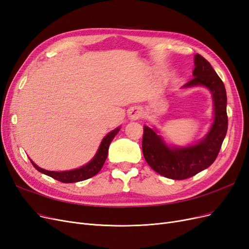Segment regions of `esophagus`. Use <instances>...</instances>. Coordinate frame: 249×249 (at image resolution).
<instances>
[{
  "label": "esophagus",
  "mask_w": 249,
  "mask_h": 249,
  "mask_svg": "<svg viewBox=\"0 0 249 249\" xmlns=\"http://www.w3.org/2000/svg\"><path fill=\"white\" fill-rule=\"evenodd\" d=\"M142 117V109L140 107H133L129 110V118L131 120H138Z\"/></svg>",
  "instance_id": "obj_1"
}]
</instances>
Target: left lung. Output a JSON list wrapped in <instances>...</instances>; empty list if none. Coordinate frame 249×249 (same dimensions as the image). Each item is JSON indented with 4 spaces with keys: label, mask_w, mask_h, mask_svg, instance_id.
<instances>
[{
    "label": "left lung",
    "mask_w": 249,
    "mask_h": 249,
    "mask_svg": "<svg viewBox=\"0 0 249 249\" xmlns=\"http://www.w3.org/2000/svg\"><path fill=\"white\" fill-rule=\"evenodd\" d=\"M195 65V77L184 87L206 86L214 100V123L206 138L195 146L171 149L153 129L143 126L142 148L147 163L159 175L174 180L190 178L209 167L217 157L228 131L226 88L203 55L196 54Z\"/></svg>",
    "instance_id": "1"
}]
</instances>
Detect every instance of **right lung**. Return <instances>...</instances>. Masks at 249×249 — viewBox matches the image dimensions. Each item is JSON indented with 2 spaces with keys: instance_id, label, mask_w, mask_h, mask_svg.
I'll return each instance as SVG.
<instances>
[{
  "instance_id": "add662e5",
  "label": "right lung",
  "mask_w": 249,
  "mask_h": 249,
  "mask_svg": "<svg viewBox=\"0 0 249 249\" xmlns=\"http://www.w3.org/2000/svg\"><path fill=\"white\" fill-rule=\"evenodd\" d=\"M119 130H120V127L116 128V129L113 131H110L106 136V138L102 140L101 145L98 149L97 154L95 155V157L91 160L89 163L82 166V167H79V168H76V170L66 171V172H51V171H46V170H43V168H41V167L37 166L33 161H32V160H31V162L34 165L36 170L39 171L40 173L50 176V177L53 178L54 180H58L63 183H73V182H79V181L90 179L93 177V176L97 175L102 168L104 162H106V159L107 157L108 147L110 145L111 141L114 140L116 134L119 132Z\"/></svg>"
}]
</instances>
